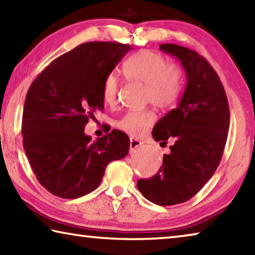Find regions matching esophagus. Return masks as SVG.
I'll use <instances>...</instances> for the list:
<instances>
[{"instance_id":"1","label":"esophagus","mask_w":255,"mask_h":255,"mask_svg":"<svg viewBox=\"0 0 255 255\" xmlns=\"http://www.w3.org/2000/svg\"><path fill=\"white\" fill-rule=\"evenodd\" d=\"M143 145L140 140L135 139V138H130V146H129V149H130V152L132 153L133 150H136L140 147V146Z\"/></svg>"}]
</instances>
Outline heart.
<instances>
[{
  "mask_svg": "<svg viewBox=\"0 0 255 255\" xmlns=\"http://www.w3.org/2000/svg\"><path fill=\"white\" fill-rule=\"evenodd\" d=\"M124 75L129 81L145 83V99L158 108L166 109L174 105L182 90V72L173 63L153 50L144 49L131 55L123 65ZM120 81L110 73L102 85V98L107 105L117 101ZM156 123V114L150 108L129 110L117 122V127L132 137L145 135Z\"/></svg>",
  "mask_w": 255,
  "mask_h": 255,
  "instance_id": "obj_1",
  "label": "heart"
}]
</instances>
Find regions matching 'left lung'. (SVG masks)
Returning a JSON list of instances; mask_svg holds the SVG:
<instances>
[{"mask_svg": "<svg viewBox=\"0 0 255 255\" xmlns=\"http://www.w3.org/2000/svg\"><path fill=\"white\" fill-rule=\"evenodd\" d=\"M159 49L180 60L187 85L178 107L153 129L156 141H174L171 153L153 178L137 181V188L153 204L172 206L191 199L215 173L225 148L230 107L221 79L205 57L174 44Z\"/></svg>", "mask_w": 255, "mask_h": 255, "instance_id": "obj_1", "label": "left lung"}]
</instances>
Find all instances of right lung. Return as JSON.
Segmentation results:
<instances>
[{
    "label": "right lung",
    "mask_w": 255,
    "mask_h": 255,
    "mask_svg": "<svg viewBox=\"0 0 255 255\" xmlns=\"http://www.w3.org/2000/svg\"><path fill=\"white\" fill-rule=\"evenodd\" d=\"M130 49L119 42H85L54 59L30 85L23 148L39 183L53 195H88L100 185L108 164L128 154L125 132L114 129L92 141L84 128L105 108L106 77Z\"/></svg>",
    "instance_id": "obj_1"
}]
</instances>
